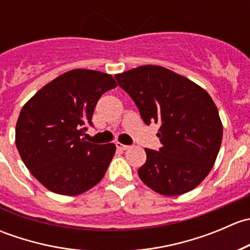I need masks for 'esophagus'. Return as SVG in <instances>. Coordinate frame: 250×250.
<instances>
[{"mask_svg": "<svg viewBox=\"0 0 250 250\" xmlns=\"http://www.w3.org/2000/svg\"><path fill=\"white\" fill-rule=\"evenodd\" d=\"M116 147L120 148V150H127L129 146L128 145H125V144H121V143H116Z\"/></svg>", "mask_w": 250, "mask_h": 250, "instance_id": "esophagus-1", "label": "esophagus"}]
</instances>
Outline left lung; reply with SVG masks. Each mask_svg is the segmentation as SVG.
I'll use <instances>...</instances> for the list:
<instances>
[{"mask_svg": "<svg viewBox=\"0 0 250 250\" xmlns=\"http://www.w3.org/2000/svg\"><path fill=\"white\" fill-rule=\"evenodd\" d=\"M129 94L145 125L160 123L158 151L145 148L138 169L145 185L165 196L188 192L213 168L223 139V125L210 95L184 76L144 65L115 76Z\"/></svg>", "mask_w": 250, "mask_h": 250, "instance_id": "left-lung-1", "label": "left lung"}]
</instances>
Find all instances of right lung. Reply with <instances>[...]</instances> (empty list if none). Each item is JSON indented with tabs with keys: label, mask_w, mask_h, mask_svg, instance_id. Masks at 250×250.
I'll list each match as a JSON object with an SVG mask.
<instances>
[{
	"label": "right lung",
	"mask_w": 250,
	"mask_h": 250,
	"mask_svg": "<svg viewBox=\"0 0 250 250\" xmlns=\"http://www.w3.org/2000/svg\"><path fill=\"white\" fill-rule=\"evenodd\" d=\"M111 75L76 69L40 89L20 111L16 145L22 162L48 190L75 196L97 185L115 155L113 144L82 139L98 100L116 87Z\"/></svg>",
	"instance_id": "add662e5"
}]
</instances>
